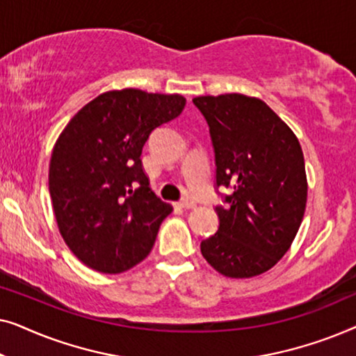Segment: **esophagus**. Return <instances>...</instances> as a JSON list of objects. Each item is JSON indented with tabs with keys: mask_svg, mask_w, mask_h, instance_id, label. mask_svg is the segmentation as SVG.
<instances>
[{
	"mask_svg": "<svg viewBox=\"0 0 356 356\" xmlns=\"http://www.w3.org/2000/svg\"><path fill=\"white\" fill-rule=\"evenodd\" d=\"M179 207L193 209V207H196V202H194V199H191V197H183L181 201H179Z\"/></svg>",
	"mask_w": 356,
	"mask_h": 356,
	"instance_id": "1",
	"label": "esophagus"
}]
</instances>
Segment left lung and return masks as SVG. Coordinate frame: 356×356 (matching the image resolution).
<instances>
[{
  "instance_id": "8db88e82",
  "label": "left lung",
  "mask_w": 356,
  "mask_h": 356,
  "mask_svg": "<svg viewBox=\"0 0 356 356\" xmlns=\"http://www.w3.org/2000/svg\"><path fill=\"white\" fill-rule=\"evenodd\" d=\"M193 104L211 133L216 188L232 189L222 194L225 206H216L218 230L201 241V252L225 277L259 275L289 251L303 220V150L293 131L254 97L206 95Z\"/></svg>"
}]
</instances>
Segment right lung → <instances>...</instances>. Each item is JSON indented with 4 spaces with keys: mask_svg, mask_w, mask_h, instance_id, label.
Segmentation results:
<instances>
[{
    "mask_svg": "<svg viewBox=\"0 0 356 356\" xmlns=\"http://www.w3.org/2000/svg\"><path fill=\"white\" fill-rule=\"evenodd\" d=\"M184 97L105 92L72 116L51 154L50 196L77 259L104 274L139 264L173 211L149 188L140 154L150 133L181 115Z\"/></svg>",
    "mask_w": 356,
    "mask_h": 356,
    "instance_id": "add662e5",
    "label": "right lung"
}]
</instances>
